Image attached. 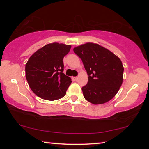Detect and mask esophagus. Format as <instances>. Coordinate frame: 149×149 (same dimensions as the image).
<instances>
[{
	"mask_svg": "<svg viewBox=\"0 0 149 149\" xmlns=\"http://www.w3.org/2000/svg\"><path fill=\"white\" fill-rule=\"evenodd\" d=\"M77 79H78V77H72V80L74 81H77Z\"/></svg>",
	"mask_w": 149,
	"mask_h": 149,
	"instance_id": "obj_1",
	"label": "esophagus"
}]
</instances>
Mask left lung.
<instances>
[{
    "label": "left lung",
    "instance_id": "obj_1",
    "mask_svg": "<svg viewBox=\"0 0 149 149\" xmlns=\"http://www.w3.org/2000/svg\"><path fill=\"white\" fill-rule=\"evenodd\" d=\"M81 59L88 75L82 87L85 99L93 104H102L113 99L123 83L124 68L118 57L104 47L87 42L73 49Z\"/></svg>",
    "mask_w": 149,
    "mask_h": 149
}]
</instances>
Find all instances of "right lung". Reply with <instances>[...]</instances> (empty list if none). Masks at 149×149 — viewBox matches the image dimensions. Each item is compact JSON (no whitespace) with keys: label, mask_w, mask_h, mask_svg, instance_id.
Here are the masks:
<instances>
[{"label":"right lung","mask_w":149,"mask_h":149,"mask_svg":"<svg viewBox=\"0 0 149 149\" xmlns=\"http://www.w3.org/2000/svg\"><path fill=\"white\" fill-rule=\"evenodd\" d=\"M71 45L58 42L46 45L30 56L26 64V78L31 90L40 98L54 101L66 95L71 84L65 75L63 59Z\"/></svg>","instance_id":"obj_1"}]
</instances>
